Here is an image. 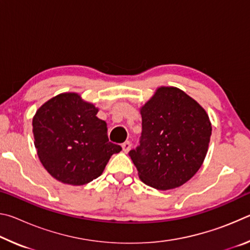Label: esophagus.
<instances>
[{"label": "esophagus", "mask_w": 250, "mask_h": 250, "mask_svg": "<svg viewBox=\"0 0 250 250\" xmlns=\"http://www.w3.org/2000/svg\"><path fill=\"white\" fill-rule=\"evenodd\" d=\"M131 149V142L130 141H125V143H122V150H124L125 153H128Z\"/></svg>", "instance_id": "34e87169"}]
</instances>
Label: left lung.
Returning <instances> with one entry per match:
<instances>
[{"instance_id": "obj_1", "label": "left lung", "mask_w": 250, "mask_h": 250, "mask_svg": "<svg viewBox=\"0 0 250 250\" xmlns=\"http://www.w3.org/2000/svg\"><path fill=\"white\" fill-rule=\"evenodd\" d=\"M140 146L129 155L143 183L167 191L200 170L208 150L211 125L205 109L176 87H159L140 108Z\"/></svg>"}]
</instances>
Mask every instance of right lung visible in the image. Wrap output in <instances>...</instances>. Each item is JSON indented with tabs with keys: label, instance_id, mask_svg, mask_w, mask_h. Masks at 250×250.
Listing matches in <instances>:
<instances>
[{
	"label": "right lung",
	"instance_id": "obj_1",
	"mask_svg": "<svg viewBox=\"0 0 250 250\" xmlns=\"http://www.w3.org/2000/svg\"><path fill=\"white\" fill-rule=\"evenodd\" d=\"M98 108L76 92L46 101L33 118L34 145L45 170L68 185H83L103 174L121 146L109 142Z\"/></svg>",
	"mask_w": 250,
	"mask_h": 250
}]
</instances>
